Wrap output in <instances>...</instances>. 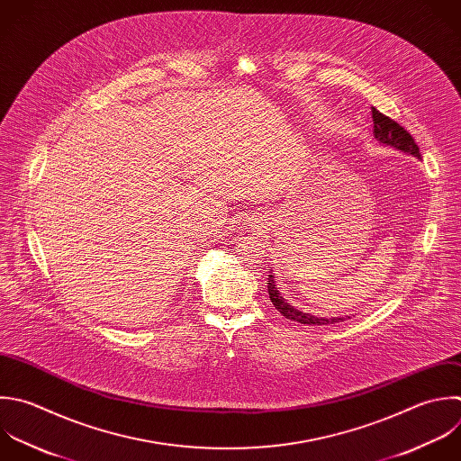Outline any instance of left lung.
Instances as JSON below:
<instances>
[{
    "label": "left lung",
    "mask_w": 461,
    "mask_h": 461,
    "mask_svg": "<svg viewBox=\"0 0 461 461\" xmlns=\"http://www.w3.org/2000/svg\"><path fill=\"white\" fill-rule=\"evenodd\" d=\"M371 113H373V124H375V139L380 140L382 144H387V146H393L403 153H409L416 158H421L420 155V149L414 142V139L411 137V133L402 128L396 121L385 117L384 113H380L376 108H371ZM268 295H270V301L272 304L276 306V310L290 319V321H295V322H301V324H308V326H328V324H335V322H342L344 317H333V319H326V317H317V315H312V313H304V312H299L295 310L294 306H290L279 294V290L276 288L274 285V276L270 274L268 276ZM349 319V317H348Z\"/></svg>",
    "instance_id": "1"
}]
</instances>
